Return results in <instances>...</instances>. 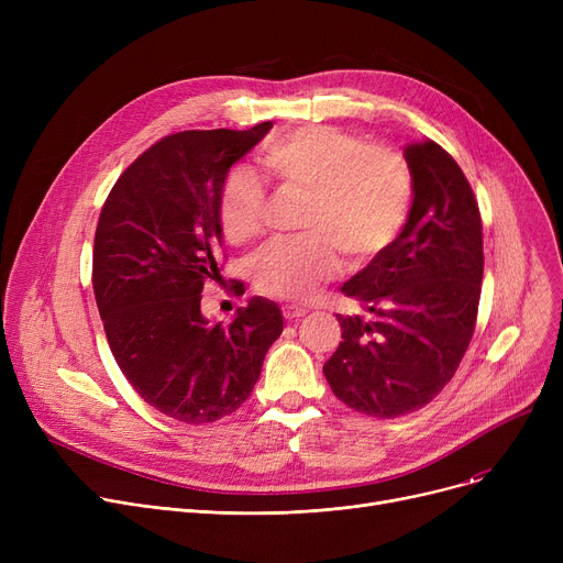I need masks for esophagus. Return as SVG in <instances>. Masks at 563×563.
Segmentation results:
<instances>
[{
    "instance_id": "1",
    "label": "esophagus",
    "mask_w": 563,
    "mask_h": 563,
    "mask_svg": "<svg viewBox=\"0 0 563 563\" xmlns=\"http://www.w3.org/2000/svg\"><path fill=\"white\" fill-rule=\"evenodd\" d=\"M308 310L303 308V306H297V303H285L283 306V317L285 319H299V317H303Z\"/></svg>"
}]
</instances>
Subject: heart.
Here are the masks:
<instances>
[{"label":"heart","instance_id":"heart-1","mask_svg":"<svg viewBox=\"0 0 563 563\" xmlns=\"http://www.w3.org/2000/svg\"><path fill=\"white\" fill-rule=\"evenodd\" d=\"M262 164L276 183L306 196L299 242H274L253 262V285L266 297L303 301L335 276L340 254L361 264L386 251L412 202V175L390 147H372L338 128L314 125L266 143ZM264 191L253 175L234 170L219 196L225 240L251 242L262 228Z\"/></svg>","mask_w":563,"mask_h":563}]
</instances>
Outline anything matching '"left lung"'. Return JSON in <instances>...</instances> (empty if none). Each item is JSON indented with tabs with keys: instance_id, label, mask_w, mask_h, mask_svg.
I'll return each instance as SVG.
<instances>
[{
	"instance_id": "obj_1",
	"label": "left lung",
	"mask_w": 563,
	"mask_h": 563,
	"mask_svg": "<svg viewBox=\"0 0 563 563\" xmlns=\"http://www.w3.org/2000/svg\"><path fill=\"white\" fill-rule=\"evenodd\" d=\"M412 205L397 240L342 285L365 314H338L342 342L323 365L331 390L372 418L427 406L475 333L484 278L479 205L461 166L427 139L404 151Z\"/></svg>"
}]
</instances>
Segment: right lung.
Here are the masks:
<instances>
[{"label":"right lung","mask_w":563,"mask_h":563,"mask_svg":"<svg viewBox=\"0 0 563 563\" xmlns=\"http://www.w3.org/2000/svg\"><path fill=\"white\" fill-rule=\"evenodd\" d=\"M272 128L170 134L118 177L100 212L93 291L109 349L139 397L177 422H217L240 408L283 333L280 308L262 297L230 327L200 310L205 283L221 276L228 170Z\"/></svg>","instance_id":"add662e5"}]
</instances>
